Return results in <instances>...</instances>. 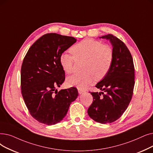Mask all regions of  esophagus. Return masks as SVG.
<instances>
[{
	"label": "esophagus",
	"mask_w": 153,
	"mask_h": 153,
	"mask_svg": "<svg viewBox=\"0 0 153 153\" xmlns=\"http://www.w3.org/2000/svg\"><path fill=\"white\" fill-rule=\"evenodd\" d=\"M85 91L84 90V89H78V92L79 94H82V93L85 92Z\"/></svg>",
	"instance_id": "obj_1"
}]
</instances>
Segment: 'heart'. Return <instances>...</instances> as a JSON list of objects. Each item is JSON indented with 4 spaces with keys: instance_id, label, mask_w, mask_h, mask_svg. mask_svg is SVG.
I'll return each instance as SVG.
<instances>
[{
    "instance_id": "1",
    "label": "heart",
    "mask_w": 153,
    "mask_h": 153,
    "mask_svg": "<svg viewBox=\"0 0 153 153\" xmlns=\"http://www.w3.org/2000/svg\"><path fill=\"white\" fill-rule=\"evenodd\" d=\"M68 53H62L59 63L62 70L69 74L73 70L75 60L85 59L83 73H76L66 79L69 86L84 89L94 80L100 81L109 72L113 62L114 52L108 45L92 39H85L73 45Z\"/></svg>"
}]
</instances>
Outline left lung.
I'll return each instance as SVG.
<instances>
[{"label":"left lung","instance_id":"left-lung-1","mask_svg":"<svg viewBox=\"0 0 153 153\" xmlns=\"http://www.w3.org/2000/svg\"><path fill=\"white\" fill-rule=\"evenodd\" d=\"M101 38L111 42L113 62L107 76L96 85L105 93L90 92L93 101L88 113L95 121L107 124L117 120L128 107L133 94L134 66L131 52L121 40L111 34Z\"/></svg>","mask_w":153,"mask_h":153}]
</instances>
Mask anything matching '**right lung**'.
<instances>
[{"mask_svg": "<svg viewBox=\"0 0 153 153\" xmlns=\"http://www.w3.org/2000/svg\"><path fill=\"white\" fill-rule=\"evenodd\" d=\"M76 41L73 37L46 34L31 45L24 58L22 95L30 114L39 123L50 126L62 121L78 96L74 87L56 89L65 80L59 57Z\"/></svg>", "mask_w": 153, "mask_h": 153, "instance_id": "add662e5", "label": "right lung"}]
</instances>
